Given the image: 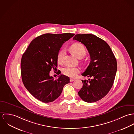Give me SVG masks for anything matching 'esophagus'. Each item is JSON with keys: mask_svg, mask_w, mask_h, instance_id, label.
Segmentation results:
<instances>
[{"mask_svg": "<svg viewBox=\"0 0 134 134\" xmlns=\"http://www.w3.org/2000/svg\"><path fill=\"white\" fill-rule=\"evenodd\" d=\"M75 80L74 79H70V82H74Z\"/></svg>", "mask_w": 134, "mask_h": 134, "instance_id": "obj_1", "label": "esophagus"}]
</instances>
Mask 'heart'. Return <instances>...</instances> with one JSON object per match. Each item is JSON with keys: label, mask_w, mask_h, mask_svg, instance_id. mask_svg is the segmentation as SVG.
Listing matches in <instances>:
<instances>
[{"label": "heart", "mask_w": 134, "mask_h": 134, "mask_svg": "<svg viewBox=\"0 0 134 134\" xmlns=\"http://www.w3.org/2000/svg\"><path fill=\"white\" fill-rule=\"evenodd\" d=\"M70 50L78 59H82L86 53V50L84 45L79 43H75L71 45L70 47ZM65 55V49H62L60 50L57 57V60L59 63L61 64L63 63ZM79 72L80 69L78 68L70 66L66 67L63 70V74L69 77H74Z\"/></svg>", "instance_id": "b5f03b06"}]
</instances>
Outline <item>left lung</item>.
Segmentation results:
<instances>
[{"instance_id": "1", "label": "left lung", "mask_w": 134, "mask_h": 134, "mask_svg": "<svg viewBox=\"0 0 134 134\" xmlns=\"http://www.w3.org/2000/svg\"><path fill=\"white\" fill-rule=\"evenodd\" d=\"M73 40L86 46L90 57L89 65L82 75L91 79L82 80L83 85L79 96L85 102H97L113 85L117 70L116 59L107 43L93 34H76Z\"/></svg>"}]
</instances>
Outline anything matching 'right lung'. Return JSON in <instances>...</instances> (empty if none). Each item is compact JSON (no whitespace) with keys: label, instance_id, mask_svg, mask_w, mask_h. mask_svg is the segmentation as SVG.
<instances>
[{"label":"right lung","instance_id":"obj_1","mask_svg":"<svg viewBox=\"0 0 134 134\" xmlns=\"http://www.w3.org/2000/svg\"><path fill=\"white\" fill-rule=\"evenodd\" d=\"M74 35L67 33L43 34L32 41L23 54L20 65L22 81L38 100L44 103L54 101L60 95L64 86L70 82L66 75L60 74L54 80L49 73L51 69H57L62 46Z\"/></svg>","mask_w":134,"mask_h":134}]
</instances>
